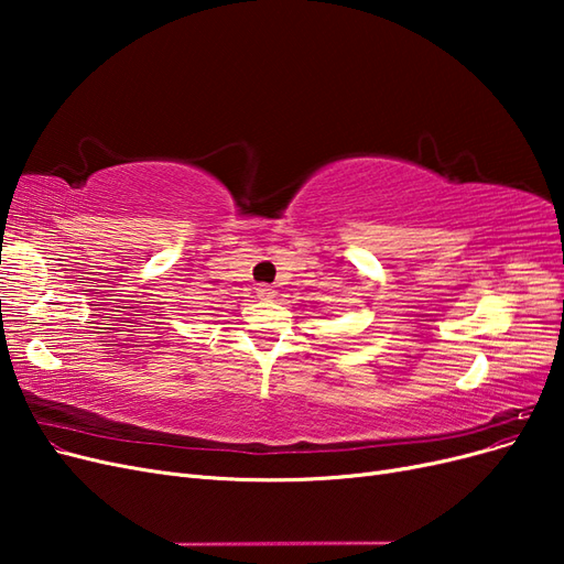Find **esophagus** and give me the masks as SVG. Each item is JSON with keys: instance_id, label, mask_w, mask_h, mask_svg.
Returning a JSON list of instances; mask_svg holds the SVG:
<instances>
[{"instance_id": "34e87169", "label": "esophagus", "mask_w": 564, "mask_h": 564, "mask_svg": "<svg viewBox=\"0 0 564 564\" xmlns=\"http://www.w3.org/2000/svg\"><path fill=\"white\" fill-rule=\"evenodd\" d=\"M256 294H259V299H275V289L268 284H259L256 286Z\"/></svg>"}]
</instances>
